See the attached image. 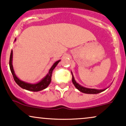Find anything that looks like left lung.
I'll use <instances>...</instances> for the list:
<instances>
[{
	"label": "left lung",
	"mask_w": 126,
	"mask_h": 126,
	"mask_svg": "<svg viewBox=\"0 0 126 126\" xmlns=\"http://www.w3.org/2000/svg\"><path fill=\"white\" fill-rule=\"evenodd\" d=\"M72 74V82H73V84H74L75 87L78 89L79 91H80L81 92L84 93V94H97L99 93H101L102 92L105 90V89H90V88H87V87H84L83 86L79 84L78 83L76 82V80H75L74 76H73V73L71 72Z\"/></svg>",
	"instance_id": "8db88e82"
}]
</instances>
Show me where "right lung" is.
<instances>
[{
    "label": "right lung",
    "instance_id": "1",
    "mask_svg": "<svg viewBox=\"0 0 126 126\" xmlns=\"http://www.w3.org/2000/svg\"><path fill=\"white\" fill-rule=\"evenodd\" d=\"M15 41H16V39H15V41H14V42H15ZM12 58H13V51H12V50L11 52V55H10L9 67L11 73H12V76H13L14 77V80L16 82V84H17L19 86H20L21 88L25 90H29V91L32 92L40 91V90H42L45 89H46V87L49 85V84H50V82H51L52 71H53V70H54L55 68L56 67V66L57 65L58 63L61 61H56L55 63L52 65V66L50 68V70H49L48 73L46 74V76H45L44 78L42 79V80H41L40 81L38 82V83L32 84V83H27V82L22 81V80H21L20 79L16 76L14 70L13 65H12Z\"/></svg>",
    "mask_w": 126,
    "mask_h": 126
}]
</instances>
